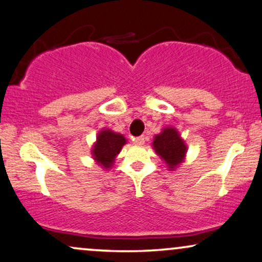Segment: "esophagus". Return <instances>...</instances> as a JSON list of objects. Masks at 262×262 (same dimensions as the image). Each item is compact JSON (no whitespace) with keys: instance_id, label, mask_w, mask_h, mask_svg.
<instances>
[{"instance_id":"obj_1","label":"esophagus","mask_w":262,"mask_h":262,"mask_svg":"<svg viewBox=\"0 0 262 262\" xmlns=\"http://www.w3.org/2000/svg\"><path fill=\"white\" fill-rule=\"evenodd\" d=\"M133 141H134L135 145H139V146H140V145H144V143H145V138H144V137L134 138Z\"/></svg>"}]
</instances>
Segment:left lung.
Here are the masks:
<instances>
[{"label": "left lung", "instance_id": "1", "mask_svg": "<svg viewBox=\"0 0 262 262\" xmlns=\"http://www.w3.org/2000/svg\"><path fill=\"white\" fill-rule=\"evenodd\" d=\"M152 147L155 152L161 157L169 171H174L178 166L184 162L187 156V144L179 134L177 128L168 125L161 130V133L154 137Z\"/></svg>", "mask_w": 262, "mask_h": 262}]
</instances>
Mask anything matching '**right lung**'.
<instances>
[{"mask_svg":"<svg viewBox=\"0 0 262 262\" xmlns=\"http://www.w3.org/2000/svg\"><path fill=\"white\" fill-rule=\"evenodd\" d=\"M127 144V139L121 133H116L111 129H101L93 144L91 155L101 168L108 171L115 165L116 157L121 152L122 147Z\"/></svg>","mask_w":262,"mask_h":262,"instance_id":"right-lung-1","label":"right lung"}]
</instances>
